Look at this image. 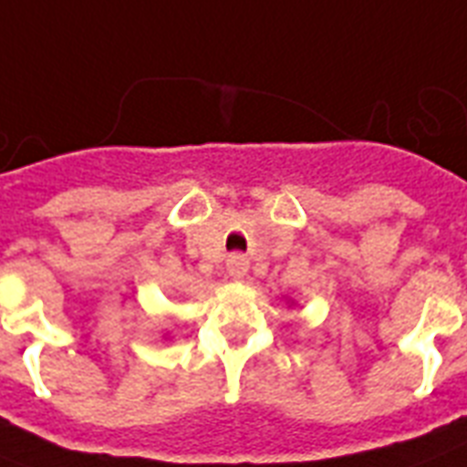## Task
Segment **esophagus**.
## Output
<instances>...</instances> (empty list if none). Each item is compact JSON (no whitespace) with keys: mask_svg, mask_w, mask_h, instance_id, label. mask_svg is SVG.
<instances>
[{"mask_svg":"<svg viewBox=\"0 0 467 467\" xmlns=\"http://www.w3.org/2000/svg\"><path fill=\"white\" fill-rule=\"evenodd\" d=\"M249 271V262L244 254H233L227 259V274L233 278H244Z\"/></svg>","mask_w":467,"mask_h":467,"instance_id":"1","label":"esophagus"}]
</instances>
